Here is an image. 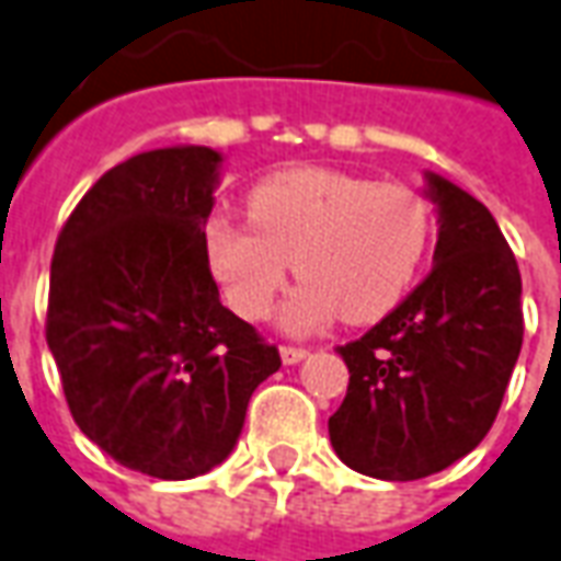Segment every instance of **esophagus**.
I'll return each instance as SVG.
<instances>
[{"instance_id":"obj_1","label":"esophagus","mask_w":561,"mask_h":561,"mask_svg":"<svg viewBox=\"0 0 561 561\" xmlns=\"http://www.w3.org/2000/svg\"><path fill=\"white\" fill-rule=\"evenodd\" d=\"M279 355H282V362H285V364H300L304 358H307L309 352H307V348H300V346H282Z\"/></svg>"}]
</instances>
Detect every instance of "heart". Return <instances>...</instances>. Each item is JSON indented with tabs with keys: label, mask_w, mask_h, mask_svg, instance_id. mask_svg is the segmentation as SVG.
<instances>
[{
	"label": "heart",
	"mask_w": 561,
	"mask_h": 561,
	"mask_svg": "<svg viewBox=\"0 0 561 561\" xmlns=\"http://www.w3.org/2000/svg\"><path fill=\"white\" fill-rule=\"evenodd\" d=\"M245 213L252 227L206 221V264L242 319H267L294 264L304 282L282 307L288 334H312L340 316L348 324L389 316L431 242L428 206L416 191L324 167L261 179Z\"/></svg>",
	"instance_id": "b5f03b06"
}]
</instances>
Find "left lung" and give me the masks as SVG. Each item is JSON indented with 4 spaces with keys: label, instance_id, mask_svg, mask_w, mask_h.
I'll use <instances>...</instances> for the list:
<instances>
[{
    "label": "left lung",
    "instance_id": "1",
    "mask_svg": "<svg viewBox=\"0 0 561 561\" xmlns=\"http://www.w3.org/2000/svg\"><path fill=\"white\" fill-rule=\"evenodd\" d=\"M434 267L362 340L340 346L348 389L328 419L343 465L422 480L480 446L523 348V279L499 221L468 191L425 172Z\"/></svg>",
    "mask_w": 561,
    "mask_h": 561
}]
</instances>
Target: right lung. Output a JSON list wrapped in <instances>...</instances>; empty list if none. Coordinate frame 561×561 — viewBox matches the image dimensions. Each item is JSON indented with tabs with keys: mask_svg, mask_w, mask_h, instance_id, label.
<instances>
[{
	"mask_svg": "<svg viewBox=\"0 0 561 561\" xmlns=\"http://www.w3.org/2000/svg\"><path fill=\"white\" fill-rule=\"evenodd\" d=\"M225 154L170 145L117 163L62 227L48 346L78 428L130 471L191 480L240 440L282 367L233 316L203 252Z\"/></svg>",
	"mask_w": 561,
	"mask_h": 561,
	"instance_id": "right-lung-1",
	"label": "right lung"
}]
</instances>
